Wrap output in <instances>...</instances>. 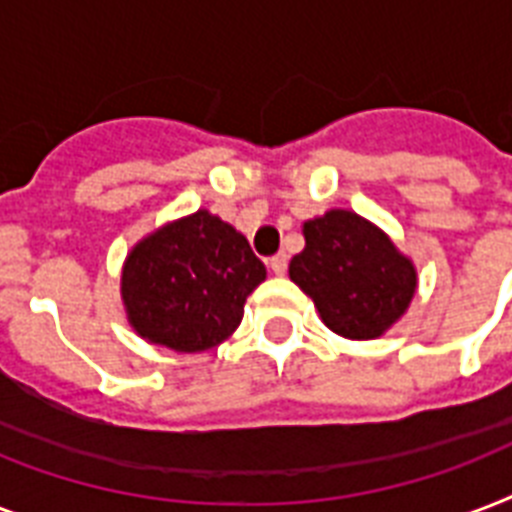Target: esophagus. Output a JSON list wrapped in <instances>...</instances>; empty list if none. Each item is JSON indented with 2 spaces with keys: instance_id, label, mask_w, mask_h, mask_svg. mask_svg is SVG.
I'll list each match as a JSON object with an SVG mask.
<instances>
[{
  "instance_id": "obj_1",
  "label": "esophagus",
  "mask_w": 512,
  "mask_h": 512,
  "mask_svg": "<svg viewBox=\"0 0 512 512\" xmlns=\"http://www.w3.org/2000/svg\"><path fill=\"white\" fill-rule=\"evenodd\" d=\"M271 271L276 273V276H284V273H287V265H289V257L284 255V252H279V255H273L271 257Z\"/></svg>"
}]
</instances>
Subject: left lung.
Wrapping results in <instances>:
<instances>
[{
    "label": "left lung",
    "mask_w": 512,
    "mask_h": 512,
    "mask_svg": "<svg viewBox=\"0 0 512 512\" xmlns=\"http://www.w3.org/2000/svg\"><path fill=\"white\" fill-rule=\"evenodd\" d=\"M303 233L305 249L292 257L289 279L313 297L332 332L372 340L401 319L417 289V273L377 225L348 209H332L308 220Z\"/></svg>",
    "instance_id": "left-lung-1"
}]
</instances>
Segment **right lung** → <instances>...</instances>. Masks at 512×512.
<instances>
[{
    "mask_svg": "<svg viewBox=\"0 0 512 512\" xmlns=\"http://www.w3.org/2000/svg\"><path fill=\"white\" fill-rule=\"evenodd\" d=\"M265 265L233 225L199 209L132 249L122 271L127 316L140 337L199 353L231 337Z\"/></svg>",
    "mask_w": 512,
    "mask_h": 512,
    "instance_id": "1",
    "label": "right lung"
}]
</instances>
